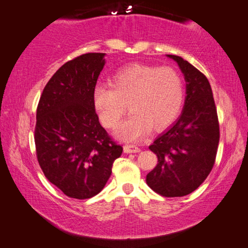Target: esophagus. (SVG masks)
<instances>
[{
    "instance_id": "1",
    "label": "esophagus",
    "mask_w": 248,
    "mask_h": 248,
    "mask_svg": "<svg viewBox=\"0 0 248 248\" xmlns=\"http://www.w3.org/2000/svg\"><path fill=\"white\" fill-rule=\"evenodd\" d=\"M124 151L125 154H135V153H139L140 148L137 147L136 145H131V143H129V145L124 146Z\"/></svg>"
}]
</instances>
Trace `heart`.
Wrapping results in <instances>:
<instances>
[{
    "mask_svg": "<svg viewBox=\"0 0 248 248\" xmlns=\"http://www.w3.org/2000/svg\"><path fill=\"white\" fill-rule=\"evenodd\" d=\"M182 75L170 66L131 64L120 69L110 87L94 89L93 106L106 128H116L125 108L131 110L116 135L125 141L145 136L153 127L164 130L175 123L185 102Z\"/></svg>",
    "mask_w": 248,
    "mask_h": 248,
    "instance_id": "obj_1",
    "label": "heart"
}]
</instances>
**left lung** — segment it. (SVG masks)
I'll use <instances>...</instances> for the list:
<instances>
[{
    "mask_svg": "<svg viewBox=\"0 0 248 248\" xmlns=\"http://www.w3.org/2000/svg\"><path fill=\"white\" fill-rule=\"evenodd\" d=\"M167 57L182 70L187 95L180 117L149 146L157 155L158 164L146 182L161 196L182 197L197 189L212 171L219 124L208 79L182 57Z\"/></svg>",
    "mask_w": 248,
    "mask_h": 248,
    "instance_id": "1",
    "label": "left lung"
}]
</instances>
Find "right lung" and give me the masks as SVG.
<instances>
[{
    "label": "right lung",
    "mask_w": 248,
    "mask_h": 248,
    "mask_svg": "<svg viewBox=\"0 0 248 248\" xmlns=\"http://www.w3.org/2000/svg\"><path fill=\"white\" fill-rule=\"evenodd\" d=\"M106 53H86L61 66L44 87L36 109L34 141L44 176L71 198L103 189L123 147L107 134L93 106Z\"/></svg>",
    "instance_id": "right-lung-1"
}]
</instances>
